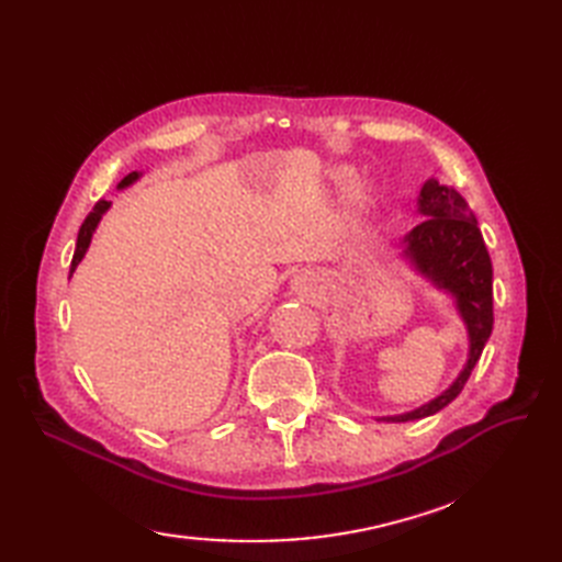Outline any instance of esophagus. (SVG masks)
Segmentation results:
<instances>
[{
  "instance_id": "1",
  "label": "esophagus",
  "mask_w": 562,
  "mask_h": 562,
  "mask_svg": "<svg viewBox=\"0 0 562 562\" xmlns=\"http://www.w3.org/2000/svg\"><path fill=\"white\" fill-rule=\"evenodd\" d=\"M314 285H316V279L312 271H304V274H297L293 279V288L297 293H310V291H314Z\"/></svg>"
}]
</instances>
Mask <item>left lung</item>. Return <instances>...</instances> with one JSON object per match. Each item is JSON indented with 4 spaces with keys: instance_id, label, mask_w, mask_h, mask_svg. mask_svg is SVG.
Instances as JSON below:
<instances>
[{
    "instance_id": "obj_1",
    "label": "left lung",
    "mask_w": 562,
    "mask_h": 562,
    "mask_svg": "<svg viewBox=\"0 0 562 562\" xmlns=\"http://www.w3.org/2000/svg\"><path fill=\"white\" fill-rule=\"evenodd\" d=\"M417 211L427 217L405 234L403 255L424 279H429L438 291H446L454 300V307L469 333V359L443 394L411 413L380 417L382 422H411L443 411L462 394L495 323L490 252L479 229V220L464 196L454 187L440 184L431 178L422 187Z\"/></svg>"
}]
</instances>
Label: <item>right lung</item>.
I'll list each match as a JSON object with an SVG mask.
<instances>
[{
    "label": "right lung",
    "mask_w": 562,
    "mask_h": 562,
    "mask_svg": "<svg viewBox=\"0 0 562 562\" xmlns=\"http://www.w3.org/2000/svg\"><path fill=\"white\" fill-rule=\"evenodd\" d=\"M140 176H143V173L133 171V173H128L122 182H119L116 187H119V190H124V187L133 184ZM108 209H110V201H98L95 206H93V211H91V213L87 215V220H83V223H81L79 234H77V248H75L72 265H70V277L75 274L77 265L83 260V255H87V250H89V246H91V239H93V232H95V227H98V223H100V217H103V215L108 213Z\"/></svg>",
    "instance_id": "add662e5"
}]
</instances>
